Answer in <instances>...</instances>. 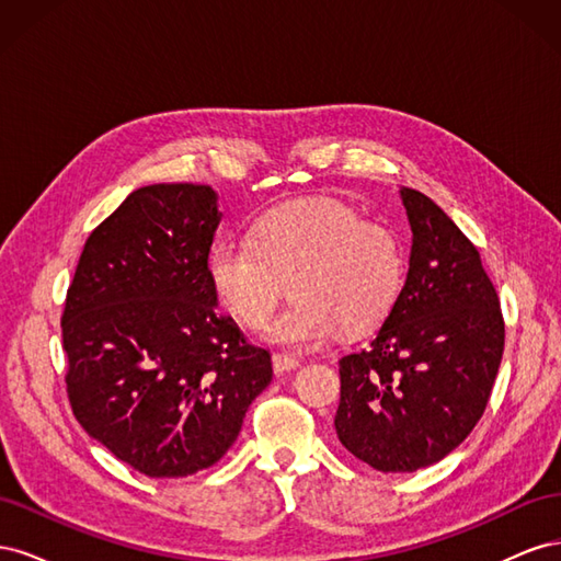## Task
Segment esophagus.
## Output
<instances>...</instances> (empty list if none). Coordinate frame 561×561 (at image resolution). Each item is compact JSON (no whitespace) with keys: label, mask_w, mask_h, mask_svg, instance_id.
<instances>
[{"label":"esophagus","mask_w":561,"mask_h":561,"mask_svg":"<svg viewBox=\"0 0 561 561\" xmlns=\"http://www.w3.org/2000/svg\"><path fill=\"white\" fill-rule=\"evenodd\" d=\"M299 367V358L290 353H274V371L276 375H285V371L297 369Z\"/></svg>","instance_id":"34e87169"}]
</instances>
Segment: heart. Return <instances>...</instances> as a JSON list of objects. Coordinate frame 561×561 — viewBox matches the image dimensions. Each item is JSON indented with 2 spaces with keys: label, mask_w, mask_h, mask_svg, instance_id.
<instances>
[{
  "label": "heart",
  "mask_w": 561,
  "mask_h": 561,
  "mask_svg": "<svg viewBox=\"0 0 561 561\" xmlns=\"http://www.w3.org/2000/svg\"><path fill=\"white\" fill-rule=\"evenodd\" d=\"M208 271L225 307L252 330L293 290L268 336L313 348L339 328L355 336L381 325L402 290L407 250L383 219H365L342 201H304L260 215L248 241L215 243Z\"/></svg>",
  "instance_id": "heart-1"
}]
</instances>
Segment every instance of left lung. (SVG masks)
<instances>
[{
    "label": "left lung",
    "instance_id": "obj_1",
    "mask_svg": "<svg viewBox=\"0 0 561 561\" xmlns=\"http://www.w3.org/2000/svg\"><path fill=\"white\" fill-rule=\"evenodd\" d=\"M412 225L407 280L369 346L339 360L334 428L379 472H414L456 449L484 414L505 322L480 252L447 213L402 190Z\"/></svg>",
    "mask_w": 561,
    "mask_h": 561
}]
</instances>
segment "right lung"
I'll use <instances>...</instances> for the list:
<instances>
[{
  "label": "right lung",
  "instance_id": "right-lung-1",
  "mask_svg": "<svg viewBox=\"0 0 561 561\" xmlns=\"http://www.w3.org/2000/svg\"><path fill=\"white\" fill-rule=\"evenodd\" d=\"M208 184H149L100 222L67 287V400L81 428L147 478L210 468L271 383V355L217 309Z\"/></svg>",
  "mask_w": 561,
  "mask_h": 561
}]
</instances>
